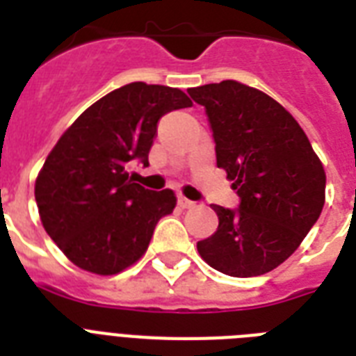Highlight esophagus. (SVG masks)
I'll return each mask as SVG.
<instances>
[{
  "instance_id": "esophagus-1",
  "label": "esophagus",
  "mask_w": 356,
  "mask_h": 356,
  "mask_svg": "<svg viewBox=\"0 0 356 356\" xmlns=\"http://www.w3.org/2000/svg\"><path fill=\"white\" fill-rule=\"evenodd\" d=\"M179 205L183 207V209H192V207H194L195 203H194V201L186 200L184 195H179Z\"/></svg>"
}]
</instances>
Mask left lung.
<instances>
[{
    "label": "left lung",
    "instance_id": "left-lung-1",
    "mask_svg": "<svg viewBox=\"0 0 356 356\" xmlns=\"http://www.w3.org/2000/svg\"><path fill=\"white\" fill-rule=\"evenodd\" d=\"M205 107L216 164L233 181L238 209L214 205L218 229L197 242L207 264L254 277L282 264L309 234L325 203V172L286 108L236 81L190 88Z\"/></svg>",
    "mask_w": 356,
    "mask_h": 356
}]
</instances>
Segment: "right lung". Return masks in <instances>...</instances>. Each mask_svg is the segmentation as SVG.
Returning <instances> with one entry per match:
<instances>
[{
  "mask_svg": "<svg viewBox=\"0 0 356 356\" xmlns=\"http://www.w3.org/2000/svg\"><path fill=\"white\" fill-rule=\"evenodd\" d=\"M192 107L179 88L131 83L88 107L47 155L35 184L42 225L75 266L114 275L145 253L172 190L144 188L125 172L147 164L156 123Z\"/></svg>",
  "mask_w": 356,
  "mask_h": 356,
  "instance_id": "obj_1",
  "label": "right lung"
}]
</instances>
